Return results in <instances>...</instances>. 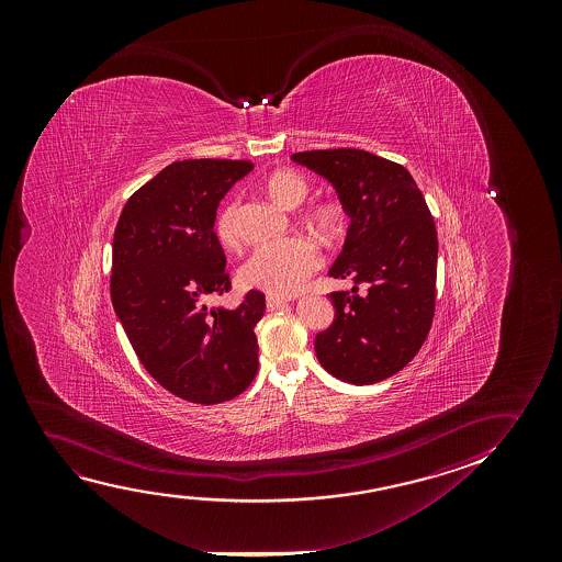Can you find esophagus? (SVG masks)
Here are the masks:
<instances>
[{"instance_id":"34e87169","label":"esophagus","mask_w":562,"mask_h":562,"mask_svg":"<svg viewBox=\"0 0 562 562\" xmlns=\"http://www.w3.org/2000/svg\"><path fill=\"white\" fill-rule=\"evenodd\" d=\"M284 307H288V301L280 300V297H272V295L267 297V308H269V311H278V308Z\"/></svg>"}]
</instances>
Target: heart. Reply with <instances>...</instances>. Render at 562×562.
<instances>
[{
	"mask_svg": "<svg viewBox=\"0 0 562 562\" xmlns=\"http://www.w3.org/2000/svg\"><path fill=\"white\" fill-rule=\"evenodd\" d=\"M262 192L278 207L295 209L307 198L308 184L300 172L278 169L265 178ZM236 215V201H228L216 215V238L226 249L238 246ZM305 221L308 228L323 239L338 238L344 232V213L334 205H316L308 211ZM321 267L323 257L313 244L303 239H288L282 244L255 249L239 269V282L251 290H261L278 297H290L301 292Z\"/></svg>",
	"mask_w": 562,
	"mask_h": 562,
	"instance_id": "1",
	"label": "heart"
}]
</instances>
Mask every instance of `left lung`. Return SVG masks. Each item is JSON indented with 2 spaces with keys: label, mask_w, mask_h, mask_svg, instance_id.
<instances>
[{
  "label": "left lung",
  "mask_w": 562,
  "mask_h": 562,
  "mask_svg": "<svg viewBox=\"0 0 562 562\" xmlns=\"http://www.w3.org/2000/svg\"><path fill=\"white\" fill-rule=\"evenodd\" d=\"M292 159L326 178L351 218L328 274L353 280V290L330 293L336 318L316 336V357L331 376L376 384L407 367L430 331L438 277L430 209L403 165L364 149H315Z\"/></svg>",
  "instance_id": "left-lung-1"
}]
</instances>
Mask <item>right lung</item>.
<instances>
[{"instance_id":"right-lung-1","label":"right lung","mask_w":562,"mask_h":562,"mask_svg":"<svg viewBox=\"0 0 562 562\" xmlns=\"http://www.w3.org/2000/svg\"><path fill=\"white\" fill-rule=\"evenodd\" d=\"M254 162L184 159L126 201L113 238L111 301L144 369L180 400L215 405L238 397L259 369L255 326L265 293L236 308L207 297L231 292L218 203Z\"/></svg>"}]
</instances>
